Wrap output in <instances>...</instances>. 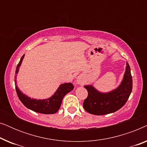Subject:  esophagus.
Instances as JSON below:
<instances>
[{"instance_id": "34e87169", "label": "esophagus", "mask_w": 147, "mask_h": 147, "mask_svg": "<svg viewBox=\"0 0 147 147\" xmlns=\"http://www.w3.org/2000/svg\"><path fill=\"white\" fill-rule=\"evenodd\" d=\"M76 82H77V83L78 84H84V80L82 76H78V77L77 78V79H76Z\"/></svg>"}]
</instances>
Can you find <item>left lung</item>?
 <instances>
[{
    "instance_id": "8db88e82",
    "label": "left lung",
    "mask_w": 147,
    "mask_h": 147,
    "mask_svg": "<svg viewBox=\"0 0 147 147\" xmlns=\"http://www.w3.org/2000/svg\"><path fill=\"white\" fill-rule=\"evenodd\" d=\"M88 95L83 104L84 108L90 114L104 115L120 109L129 98L132 89V78L130 68L126 63L123 80L117 88L109 92L102 93L93 86H84Z\"/></svg>"
}]
</instances>
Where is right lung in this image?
I'll list each match as a JSON object with an SVG mask.
<instances>
[{
	"instance_id": "right-lung-1",
	"label": "right lung",
	"mask_w": 147,
	"mask_h": 147,
	"mask_svg": "<svg viewBox=\"0 0 147 147\" xmlns=\"http://www.w3.org/2000/svg\"><path fill=\"white\" fill-rule=\"evenodd\" d=\"M24 57H25V55L22 56L19 63H18L15 71L16 74H17L19 72V67L21 65ZM15 82H17V75L15 76ZM15 88L19 100L27 108L38 113L51 114H55L59 110L63 97L67 93L73 90L74 85L71 83H64L61 84L51 97L45 100H37L31 98L21 92L17 85L15 86Z\"/></svg>"
}]
</instances>
